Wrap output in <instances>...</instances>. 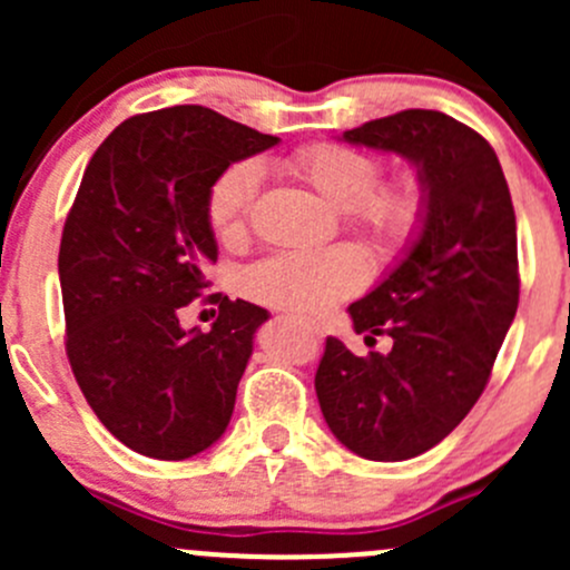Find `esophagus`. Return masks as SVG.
Returning a JSON list of instances; mask_svg holds the SVG:
<instances>
[{
  "label": "esophagus",
  "instance_id": "esophagus-1",
  "mask_svg": "<svg viewBox=\"0 0 570 570\" xmlns=\"http://www.w3.org/2000/svg\"><path fill=\"white\" fill-rule=\"evenodd\" d=\"M301 325H303V327H306V331H308V333H312V336H320V333H322V331H320V325H317V322H306V320H301Z\"/></svg>",
  "mask_w": 570,
  "mask_h": 570
}]
</instances>
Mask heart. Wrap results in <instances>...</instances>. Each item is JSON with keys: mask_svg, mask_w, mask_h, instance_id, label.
Listing matches in <instances>:
<instances>
[{"mask_svg": "<svg viewBox=\"0 0 570 570\" xmlns=\"http://www.w3.org/2000/svg\"><path fill=\"white\" fill-rule=\"evenodd\" d=\"M284 168L338 212L347 226L377 253L405 248L424 220V189L416 178L377 184L375 157L336 142H314L284 159ZM262 168L250 159L234 163L215 178L206 212L215 234L226 243L248 228ZM366 278L364 258L347 245L320 250H278L245 269L243 289L253 301L295 314H320L361 289Z\"/></svg>", "mask_w": 570, "mask_h": 570, "instance_id": "b5f03b06", "label": "heart"}]
</instances>
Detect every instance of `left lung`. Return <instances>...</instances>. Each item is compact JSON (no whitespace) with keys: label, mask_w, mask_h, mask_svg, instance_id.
Listing matches in <instances>:
<instances>
[{"label":"left lung","mask_w":570,"mask_h":570,"mask_svg":"<svg viewBox=\"0 0 570 570\" xmlns=\"http://www.w3.org/2000/svg\"><path fill=\"white\" fill-rule=\"evenodd\" d=\"M342 140L405 157L424 189V220L400 264L347 308L355 333L392 336V350L361 358L327 336L314 389L350 452L407 461L474 407L515 317L513 200L485 137L435 109H402Z\"/></svg>","instance_id":"1"}]
</instances>
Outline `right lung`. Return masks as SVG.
<instances>
[{
  "label": "right lung",
  "instance_id": "obj_1",
  "mask_svg": "<svg viewBox=\"0 0 570 570\" xmlns=\"http://www.w3.org/2000/svg\"><path fill=\"white\" fill-rule=\"evenodd\" d=\"M278 137L181 105L124 120L96 148L60 239L66 353L85 400L129 450L184 461L234 413L253 336L269 314L220 301L209 333L178 312L217 262L206 198L228 165Z\"/></svg>",
  "mask_w": 570,
  "mask_h": 570
}]
</instances>
